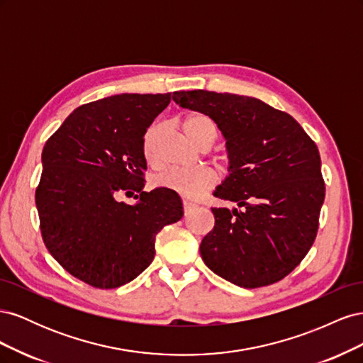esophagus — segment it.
<instances>
[{
  "mask_svg": "<svg viewBox=\"0 0 363 363\" xmlns=\"http://www.w3.org/2000/svg\"><path fill=\"white\" fill-rule=\"evenodd\" d=\"M196 204L195 203H192V201H188V200H183V211H184V213H189L192 208L195 207Z\"/></svg>",
  "mask_w": 363,
  "mask_h": 363,
  "instance_id": "34e87169",
  "label": "esophagus"
}]
</instances>
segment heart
<instances>
[{
    "label": "heart",
    "instance_id": "obj_1",
    "mask_svg": "<svg viewBox=\"0 0 363 363\" xmlns=\"http://www.w3.org/2000/svg\"><path fill=\"white\" fill-rule=\"evenodd\" d=\"M183 131L194 145L199 148L212 147L218 136V128L213 121L204 113H191L183 119ZM155 128H150L145 138V155L152 159V140H155ZM156 186L177 192L186 199H199L216 183V175L207 168L200 169H179L171 168L160 172L155 179Z\"/></svg>",
    "mask_w": 363,
    "mask_h": 363
}]
</instances>
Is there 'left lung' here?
I'll return each mask as SVG.
<instances>
[{
	"instance_id": "8db88e82",
	"label": "left lung",
	"mask_w": 363,
	"mask_h": 363,
	"mask_svg": "<svg viewBox=\"0 0 363 363\" xmlns=\"http://www.w3.org/2000/svg\"><path fill=\"white\" fill-rule=\"evenodd\" d=\"M172 100L215 121L225 139L228 175L200 245L208 269L240 288L276 283L300 265L318 232L325 186L320 151L296 121L257 98L180 91Z\"/></svg>"
}]
</instances>
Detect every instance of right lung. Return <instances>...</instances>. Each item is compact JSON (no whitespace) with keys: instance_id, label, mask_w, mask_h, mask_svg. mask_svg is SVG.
Masks as SVG:
<instances>
[{"instance_id":"right-lung-1","label":"right lung","mask_w":363,"mask_h":363,"mask_svg":"<svg viewBox=\"0 0 363 363\" xmlns=\"http://www.w3.org/2000/svg\"><path fill=\"white\" fill-rule=\"evenodd\" d=\"M171 94H119L77 107L42 151V239L71 276L100 289L136 279L156 235L183 216L177 192H144V135ZM139 193L135 196L134 192ZM134 194L135 205L119 202Z\"/></svg>"}]
</instances>
